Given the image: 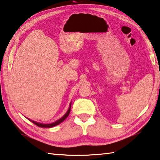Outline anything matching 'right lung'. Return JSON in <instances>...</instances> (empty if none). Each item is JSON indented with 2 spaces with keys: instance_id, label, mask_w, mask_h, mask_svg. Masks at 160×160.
<instances>
[{
  "instance_id": "right-lung-1",
  "label": "right lung",
  "mask_w": 160,
  "mask_h": 160,
  "mask_svg": "<svg viewBox=\"0 0 160 160\" xmlns=\"http://www.w3.org/2000/svg\"><path fill=\"white\" fill-rule=\"evenodd\" d=\"M71 103L70 104V106H69V108L68 110V111L66 112V114L63 116L62 118H60L59 120H57L56 122H52L50 124H43V123H40V122H35L33 120H31L30 119H28V120L32 122L33 124H36L38 127H44V128H51V127H53L56 125H58V124H59L61 122H62L65 120V119L68 117L69 113L71 112Z\"/></svg>"
}]
</instances>
